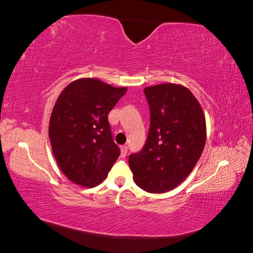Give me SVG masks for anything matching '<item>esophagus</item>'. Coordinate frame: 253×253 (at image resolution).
<instances>
[{
  "mask_svg": "<svg viewBox=\"0 0 253 253\" xmlns=\"http://www.w3.org/2000/svg\"><path fill=\"white\" fill-rule=\"evenodd\" d=\"M120 150H121V157L125 158L127 154V147H126V145H122Z\"/></svg>",
  "mask_w": 253,
  "mask_h": 253,
  "instance_id": "34e87169",
  "label": "esophagus"
}]
</instances>
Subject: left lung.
<instances>
[{"instance_id": "1", "label": "left lung", "mask_w": 253, "mask_h": 253, "mask_svg": "<svg viewBox=\"0 0 253 253\" xmlns=\"http://www.w3.org/2000/svg\"><path fill=\"white\" fill-rule=\"evenodd\" d=\"M150 128L143 148L128 156L136 185L165 193L187 178L206 143V120L196 98L182 85L164 83L143 89Z\"/></svg>"}]
</instances>
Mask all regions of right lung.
<instances>
[{
	"mask_svg": "<svg viewBox=\"0 0 253 253\" xmlns=\"http://www.w3.org/2000/svg\"><path fill=\"white\" fill-rule=\"evenodd\" d=\"M126 90L87 78L72 82L58 97L49 139L60 169L75 183L99 185L119 157L108 117Z\"/></svg>",
	"mask_w": 253,
	"mask_h": 253,
	"instance_id": "right-lung-1",
	"label": "right lung"
}]
</instances>
